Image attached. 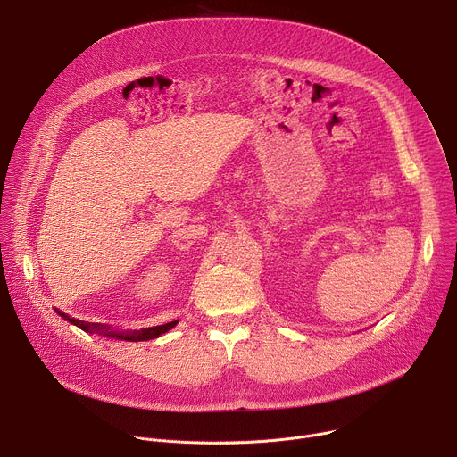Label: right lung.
Instances as JSON below:
<instances>
[{
  "instance_id": "right-lung-1",
  "label": "right lung",
  "mask_w": 457,
  "mask_h": 457,
  "mask_svg": "<svg viewBox=\"0 0 457 457\" xmlns=\"http://www.w3.org/2000/svg\"><path fill=\"white\" fill-rule=\"evenodd\" d=\"M59 316H62L64 320H69L71 323L78 325L79 329H83L85 333H99L104 335L108 338H117V340H124V342H146V340H154L161 335H164L166 331H170L173 328L171 323H164V325H155V328H148V329H141V331H113L108 325H101V323H90V321H83V320H76L71 318L69 314H64L61 311H57Z\"/></svg>"
}]
</instances>
